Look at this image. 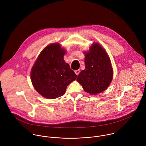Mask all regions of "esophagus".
Returning a JSON list of instances; mask_svg holds the SVG:
<instances>
[{
	"mask_svg": "<svg viewBox=\"0 0 146 146\" xmlns=\"http://www.w3.org/2000/svg\"><path fill=\"white\" fill-rule=\"evenodd\" d=\"M75 74H76L77 75H78L79 74V73H80V70H77L75 71Z\"/></svg>",
	"mask_w": 146,
	"mask_h": 146,
	"instance_id": "esophagus-1",
	"label": "esophagus"
}]
</instances>
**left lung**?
<instances>
[{
	"label": "left lung",
	"instance_id": "left-lung-1",
	"mask_svg": "<svg viewBox=\"0 0 146 146\" xmlns=\"http://www.w3.org/2000/svg\"><path fill=\"white\" fill-rule=\"evenodd\" d=\"M85 68L79 74L77 82L85 92L97 94L105 90L112 80L113 70L110 58L99 43H94L85 54Z\"/></svg>",
	"mask_w": 146,
	"mask_h": 146
}]
</instances>
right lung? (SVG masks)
Returning <instances> with one entry per match:
<instances>
[{
	"mask_svg": "<svg viewBox=\"0 0 146 146\" xmlns=\"http://www.w3.org/2000/svg\"><path fill=\"white\" fill-rule=\"evenodd\" d=\"M65 53L58 43L49 44L42 50L32 67V84L46 98L54 99L64 95L67 86L78 76L64 62Z\"/></svg>",
	"mask_w": 146,
	"mask_h": 146,
	"instance_id": "right-lung-1",
	"label": "right lung"
}]
</instances>
